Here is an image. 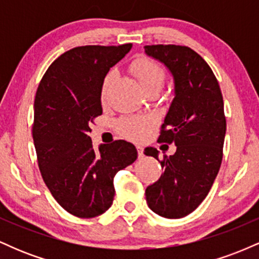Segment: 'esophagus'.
I'll list each match as a JSON object with an SVG mask.
<instances>
[{"instance_id": "obj_1", "label": "esophagus", "mask_w": 259, "mask_h": 259, "mask_svg": "<svg viewBox=\"0 0 259 259\" xmlns=\"http://www.w3.org/2000/svg\"><path fill=\"white\" fill-rule=\"evenodd\" d=\"M136 148H138L139 158H142V157H144V147H142V146H136Z\"/></svg>"}]
</instances>
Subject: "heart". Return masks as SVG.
<instances>
[{
    "mask_svg": "<svg viewBox=\"0 0 259 259\" xmlns=\"http://www.w3.org/2000/svg\"><path fill=\"white\" fill-rule=\"evenodd\" d=\"M130 72L145 91L162 88L165 81V70L158 62L148 57H139L130 64ZM115 73L109 72L105 76L101 89V96L105 100L111 89ZM154 126V119L148 115H126L115 123V129L123 138L129 140L145 139Z\"/></svg>",
    "mask_w": 259,
    "mask_h": 259,
    "instance_id": "1",
    "label": "heart"
}]
</instances>
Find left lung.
<instances>
[{
	"mask_svg": "<svg viewBox=\"0 0 259 259\" xmlns=\"http://www.w3.org/2000/svg\"><path fill=\"white\" fill-rule=\"evenodd\" d=\"M145 52L163 62L174 76L175 97L158 142L177 146L173 156L163 154L162 159L157 148L145 150L163 169L162 177L147 186L146 201L157 214L183 218L206 198L221 168L227 132L223 95L213 70L190 47L147 45Z\"/></svg>",
	"mask_w": 259,
	"mask_h": 259,
	"instance_id": "left-lung-1",
	"label": "left lung"
}]
</instances>
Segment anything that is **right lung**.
<instances>
[{
    "instance_id": "obj_1",
    "label": "right lung",
    "mask_w": 259,
    "mask_h": 259,
    "mask_svg": "<svg viewBox=\"0 0 259 259\" xmlns=\"http://www.w3.org/2000/svg\"><path fill=\"white\" fill-rule=\"evenodd\" d=\"M132 46L74 47L53 61L38 84L32 124L38 169L55 200L79 218L112 206L115 174L138 158L130 142L115 140L96 152L89 136L102 114L103 79Z\"/></svg>"
}]
</instances>
